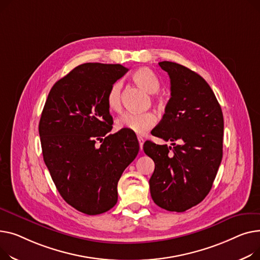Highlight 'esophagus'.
I'll list each match as a JSON object with an SVG mask.
<instances>
[{
	"label": "esophagus",
	"mask_w": 260,
	"mask_h": 260,
	"mask_svg": "<svg viewBox=\"0 0 260 260\" xmlns=\"http://www.w3.org/2000/svg\"><path fill=\"white\" fill-rule=\"evenodd\" d=\"M137 140H139V143H140V149L141 150H143V146H144V139H143V137H141V136H139V137H137Z\"/></svg>",
	"instance_id": "1"
}]
</instances>
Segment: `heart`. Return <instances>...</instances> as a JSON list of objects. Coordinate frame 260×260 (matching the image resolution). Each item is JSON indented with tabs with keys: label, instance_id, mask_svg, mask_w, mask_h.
Here are the masks:
<instances>
[{
	"label": "heart",
	"instance_id": "1",
	"mask_svg": "<svg viewBox=\"0 0 260 260\" xmlns=\"http://www.w3.org/2000/svg\"><path fill=\"white\" fill-rule=\"evenodd\" d=\"M133 82L145 90L147 93L154 94L160 88L159 80L156 74L148 67H141L132 73ZM121 88L119 81L113 83L107 94V105L111 111L119 112L121 110ZM157 123V117L152 112L144 113H125L116 119V128L125 129L136 134H144Z\"/></svg>",
	"mask_w": 260,
	"mask_h": 260
}]
</instances>
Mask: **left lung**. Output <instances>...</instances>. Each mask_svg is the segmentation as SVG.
Segmentation results:
<instances>
[{"mask_svg": "<svg viewBox=\"0 0 260 260\" xmlns=\"http://www.w3.org/2000/svg\"><path fill=\"white\" fill-rule=\"evenodd\" d=\"M158 65L169 74L171 98L153 135L173 147L144 144L155 164L150 193L158 207L184 212L204 201L215 179L222 158L223 115L200 74L167 60Z\"/></svg>", "mask_w": 260, "mask_h": 260, "instance_id": "left-lung-1", "label": "left lung"}]
</instances>
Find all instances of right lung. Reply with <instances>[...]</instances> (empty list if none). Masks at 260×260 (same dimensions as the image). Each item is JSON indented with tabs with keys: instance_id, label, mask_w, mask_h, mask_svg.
<instances>
[{
	"instance_id": "add662e5",
	"label": "right lung",
	"mask_w": 260,
	"mask_h": 260,
	"mask_svg": "<svg viewBox=\"0 0 260 260\" xmlns=\"http://www.w3.org/2000/svg\"><path fill=\"white\" fill-rule=\"evenodd\" d=\"M127 71L119 64L75 67L53 85L41 115L45 165L64 201L87 215L115 206L117 182L140 150L136 135H107L112 129L107 94Z\"/></svg>"
}]
</instances>
